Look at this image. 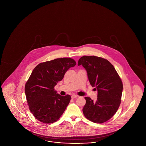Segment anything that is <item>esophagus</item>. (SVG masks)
Returning <instances> with one entry per match:
<instances>
[{"mask_svg":"<svg viewBox=\"0 0 146 146\" xmlns=\"http://www.w3.org/2000/svg\"><path fill=\"white\" fill-rule=\"evenodd\" d=\"M78 97V95H72V96H71V98H76V97Z\"/></svg>","mask_w":146,"mask_h":146,"instance_id":"esophagus-1","label":"esophagus"}]
</instances>
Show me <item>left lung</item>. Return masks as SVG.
I'll list each match as a JSON object with an SVG mask.
<instances>
[{"instance_id":"8db88e82","label":"left lung","mask_w":146,"mask_h":146,"mask_svg":"<svg viewBox=\"0 0 146 146\" xmlns=\"http://www.w3.org/2000/svg\"><path fill=\"white\" fill-rule=\"evenodd\" d=\"M78 65L85 68L90 84L98 93L96 101L84 97V115L94 123H104L118 109L123 89L122 81L115 67L104 58L84 56L80 58Z\"/></svg>"}]
</instances>
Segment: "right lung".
I'll return each instance as SVG.
<instances>
[{
    "instance_id": "obj_1",
    "label": "right lung",
    "mask_w": 146,
    "mask_h": 146,
    "mask_svg": "<svg viewBox=\"0 0 146 146\" xmlns=\"http://www.w3.org/2000/svg\"><path fill=\"white\" fill-rule=\"evenodd\" d=\"M76 65L70 58H57L35 67L25 85L29 109L36 118L45 124L57 121L65 110L71 96H61L54 87L67 70Z\"/></svg>"
}]
</instances>
